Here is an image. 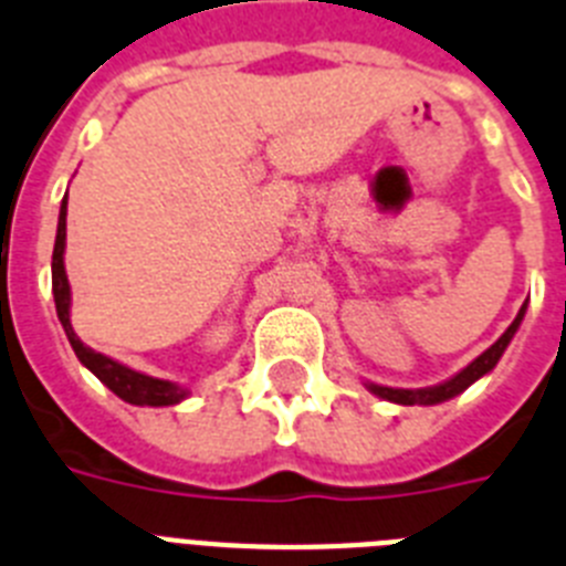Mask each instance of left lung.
<instances>
[{"instance_id":"8db88e82","label":"left lung","mask_w":566,"mask_h":566,"mask_svg":"<svg viewBox=\"0 0 566 566\" xmlns=\"http://www.w3.org/2000/svg\"><path fill=\"white\" fill-rule=\"evenodd\" d=\"M524 311H527V304L521 307L518 316H515V322L510 324L507 331H504V336H501L493 347H488V350L475 358L473 365H467L459 376H453L450 381H444V385L421 387V390H399V387H381V385H367V387H370L376 396H381V399H387V401H396V405H439V401L453 399V396L464 392L467 387L473 385V381H479L484 373H490L495 365H499L501 353L507 350L510 338H513L515 331H518L521 318H524Z\"/></svg>"}]
</instances>
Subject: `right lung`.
<instances>
[{"instance_id":"obj_1","label":"right lung","mask_w":566,"mask_h":566,"mask_svg":"<svg viewBox=\"0 0 566 566\" xmlns=\"http://www.w3.org/2000/svg\"><path fill=\"white\" fill-rule=\"evenodd\" d=\"M65 216H67V196L62 199V210H59V230H56V244H53V302H56V313L59 322L65 327L67 342H71L73 353L78 356V361L93 373V376L99 378L102 385L111 387L122 401L127 405H147V407H167L176 405L188 396V390L179 385H170L165 378H154L145 376V373H136L130 367L119 365V361H113V358L102 356V353L91 350L87 344L78 342V336L73 333L71 327V284H67L65 276V262H62V255H65Z\"/></svg>"}]
</instances>
